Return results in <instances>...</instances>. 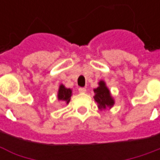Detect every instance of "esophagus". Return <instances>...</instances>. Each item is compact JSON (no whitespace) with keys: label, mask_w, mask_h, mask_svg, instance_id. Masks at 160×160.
<instances>
[{"label":"esophagus","mask_w":160,"mask_h":160,"mask_svg":"<svg viewBox=\"0 0 160 160\" xmlns=\"http://www.w3.org/2000/svg\"><path fill=\"white\" fill-rule=\"evenodd\" d=\"M79 92H80V93H85V92H87V89L84 88V87H80V88H79Z\"/></svg>","instance_id":"34e87169"}]
</instances>
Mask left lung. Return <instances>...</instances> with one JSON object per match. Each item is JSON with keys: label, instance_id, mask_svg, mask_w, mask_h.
<instances>
[{"label": "left lung", "instance_id": "obj_1", "mask_svg": "<svg viewBox=\"0 0 160 160\" xmlns=\"http://www.w3.org/2000/svg\"><path fill=\"white\" fill-rule=\"evenodd\" d=\"M94 100L98 103V107L99 110H104L106 108L111 109L115 104L114 98H112L111 92L108 89L104 80L98 82V87L94 89Z\"/></svg>", "mask_w": 160, "mask_h": 160}]
</instances>
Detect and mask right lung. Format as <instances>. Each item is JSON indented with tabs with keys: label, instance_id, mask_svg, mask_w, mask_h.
Here are the masks:
<instances>
[{
	"label": "right lung",
	"instance_id": "1",
	"mask_svg": "<svg viewBox=\"0 0 160 160\" xmlns=\"http://www.w3.org/2000/svg\"><path fill=\"white\" fill-rule=\"evenodd\" d=\"M71 96H72V90L70 88H66L63 85H61L57 93L58 100L65 101L67 104H68Z\"/></svg>",
	"mask_w": 160,
	"mask_h": 160
}]
</instances>
